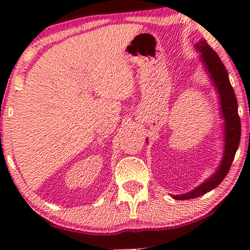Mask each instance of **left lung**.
I'll return each mask as SVG.
<instances>
[{
  "mask_svg": "<svg viewBox=\"0 0 250 250\" xmlns=\"http://www.w3.org/2000/svg\"><path fill=\"white\" fill-rule=\"evenodd\" d=\"M196 49L202 53V61L204 62L213 83L216 86L219 98H221V105L223 117L225 119V154H224L221 167L215 174L206 181L205 183L198 186L192 192L186 193L184 195H173V198L177 201L191 200L205 193L211 191L216 188L221 182L225 179L227 173L229 172L232 161H234L236 151L238 149L240 142V118L238 115V104L235 96L234 89H232L229 79H228V73L225 66L221 61L217 53L206 43V41H201L196 44Z\"/></svg>",
  "mask_w": 250,
  "mask_h": 250,
  "instance_id": "1",
  "label": "left lung"
}]
</instances>
